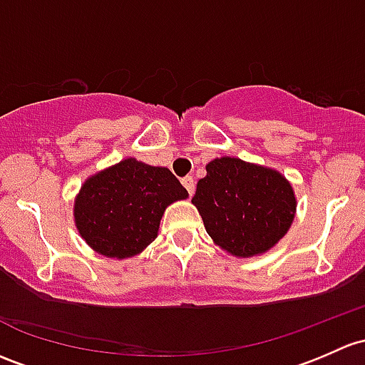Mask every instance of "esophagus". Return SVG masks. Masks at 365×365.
<instances>
[{"label": "esophagus", "mask_w": 365, "mask_h": 365, "mask_svg": "<svg viewBox=\"0 0 365 365\" xmlns=\"http://www.w3.org/2000/svg\"><path fill=\"white\" fill-rule=\"evenodd\" d=\"M182 183H183V187L187 189V192L192 195L195 190V182H194L192 176H185V178H182Z\"/></svg>", "instance_id": "34e87169"}]
</instances>
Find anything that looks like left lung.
Here are the masks:
<instances>
[{"instance_id":"obj_1","label":"left lung","mask_w":365,"mask_h":365,"mask_svg":"<svg viewBox=\"0 0 365 365\" xmlns=\"http://www.w3.org/2000/svg\"><path fill=\"white\" fill-rule=\"evenodd\" d=\"M206 232L225 252L253 257L271 250L290 229L294 189L282 173L220 157L206 164L192 197Z\"/></svg>"}]
</instances>
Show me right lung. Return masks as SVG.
<instances>
[{
  "instance_id": "add662e5",
  "label": "right lung",
  "mask_w": 365,
  "mask_h": 365,
  "mask_svg": "<svg viewBox=\"0 0 365 365\" xmlns=\"http://www.w3.org/2000/svg\"><path fill=\"white\" fill-rule=\"evenodd\" d=\"M187 197L189 192L168 168L129 157L86 180L73 215L92 250L128 259L155 240L164 210Z\"/></svg>"
}]
</instances>
